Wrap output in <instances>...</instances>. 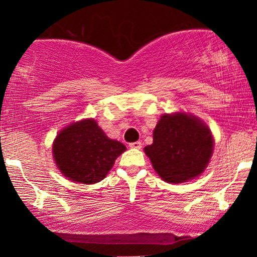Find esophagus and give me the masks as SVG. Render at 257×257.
<instances>
[{
	"label": "esophagus",
	"mask_w": 257,
	"mask_h": 257,
	"mask_svg": "<svg viewBox=\"0 0 257 257\" xmlns=\"http://www.w3.org/2000/svg\"><path fill=\"white\" fill-rule=\"evenodd\" d=\"M142 146H143L142 142H135V143L130 144V147H131V149H136V150H140L142 149Z\"/></svg>",
	"instance_id": "obj_1"
}]
</instances>
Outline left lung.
Instances as JSON below:
<instances>
[{"label":"left lung","mask_w":257,"mask_h":257,"mask_svg":"<svg viewBox=\"0 0 257 257\" xmlns=\"http://www.w3.org/2000/svg\"><path fill=\"white\" fill-rule=\"evenodd\" d=\"M213 150L208 126L184 112L161 115L153 131V144L144 149L154 171L170 184L198 178L208 166Z\"/></svg>","instance_id":"left-lung-1"}]
</instances>
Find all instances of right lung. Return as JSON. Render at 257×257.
<instances>
[{
	"mask_svg": "<svg viewBox=\"0 0 257 257\" xmlns=\"http://www.w3.org/2000/svg\"><path fill=\"white\" fill-rule=\"evenodd\" d=\"M125 151L124 144L108 138L94 119L72 122L52 144L55 163L62 174L86 185L103 180Z\"/></svg>",
	"mask_w": 257,
	"mask_h": 257,
	"instance_id": "1",
	"label": "right lung"
}]
</instances>
